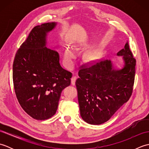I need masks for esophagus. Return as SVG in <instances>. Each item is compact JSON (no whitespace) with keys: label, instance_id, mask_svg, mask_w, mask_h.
Wrapping results in <instances>:
<instances>
[{"label":"esophagus","instance_id":"obj_1","mask_svg":"<svg viewBox=\"0 0 149 149\" xmlns=\"http://www.w3.org/2000/svg\"><path fill=\"white\" fill-rule=\"evenodd\" d=\"M77 79V77L76 76H73L71 78V83L72 85H75V81H76Z\"/></svg>","mask_w":149,"mask_h":149}]
</instances>
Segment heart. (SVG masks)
<instances>
[{"mask_svg":"<svg viewBox=\"0 0 149 149\" xmlns=\"http://www.w3.org/2000/svg\"><path fill=\"white\" fill-rule=\"evenodd\" d=\"M65 60L68 66H70L72 64V59L74 58V50L70 47H67L65 50Z\"/></svg>","mask_w":149,"mask_h":149,"instance_id":"1","label":"heart"}]
</instances>
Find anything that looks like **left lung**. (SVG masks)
Wrapping results in <instances>:
<instances>
[{
    "mask_svg": "<svg viewBox=\"0 0 149 149\" xmlns=\"http://www.w3.org/2000/svg\"><path fill=\"white\" fill-rule=\"evenodd\" d=\"M117 55L124 60L122 69H114L110 60L106 59L84 64L79 71L75 85L80 114L90 124L107 122L132 95L136 61L128 42Z\"/></svg>",
    "mask_w": 149,
    "mask_h": 149,
    "instance_id": "1",
    "label": "left lung"
}]
</instances>
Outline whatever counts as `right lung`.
I'll return each mask as SVG.
<instances>
[{
  "label": "right lung",
  "mask_w": 149,
  "mask_h": 149,
  "mask_svg": "<svg viewBox=\"0 0 149 149\" xmlns=\"http://www.w3.org/2000/svg\"><path fill=\"white\" fill-rule=\"evenodd\" d=\"M56 26L49 22L34 27L17 50L13 81L21 107L34 119L55 115L62 90L71 83L72 74L63 69L56 50L46 47L47 33Z\"/></svg>",
  "instance_id": "add662e5"
}]
</instances>
